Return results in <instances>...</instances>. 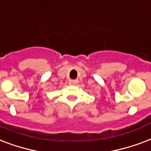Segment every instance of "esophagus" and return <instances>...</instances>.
<instances>
[{"instance_id":"34e87169","label":"esophagus","mask_w":151,"mask_h":151,"mask_svg":"<svg viewBox=\"0 0 151 151\" xmlns=\"http://www.w3.org/2000/svg\"><path fill=\"white\" fill-rule=\"evenodd\" d=\"M78 81H77L76 79H72V80H70V84L71 85H76Z\"/></svg>"}]
</instances>
